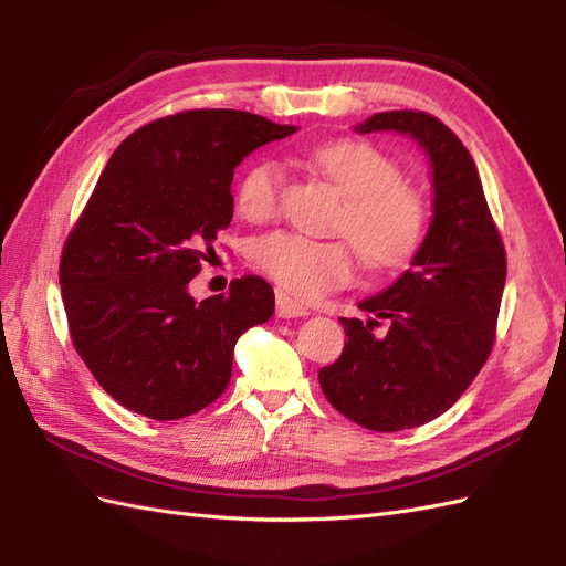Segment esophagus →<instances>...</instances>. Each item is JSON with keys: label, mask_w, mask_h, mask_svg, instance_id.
Segmentation results:
<instances>
[{"label": "esophagus", "mask_w": 566, "mask_h": 566, "mask_svg": "<svg viewBox=\"0 0 566 566\" xmlns=\"http://www.w3.org/2000/svg\"><path fill=\"white\" fill-rule=\"evenodd\" d=\"M276 316L280 318H302L308 316V308L296 304L294 298L286 296L284 292H276Z\"/></svg>", "instance_id": "esophagus-1"}]
</instances>
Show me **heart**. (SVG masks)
Returning a JSON list of instances; mask_svg holds the SVG:
<instances>
[{
  "label": "heart",
  "mask_w": 566,
  "mask_h": 566,
  "mask_svg": "<svg viewBox=\"0 0 566 566\" xmlns=\"http://www.w3.org/2000/svg\"><path fill=\"white\" fill-rule=\"evenodd\" d=\"M311 163L345 195L335 231L349 240H314L290 231L260 235L250 260L284 292L318 298L350 284L357 253L371 270L411 262L428 235L423 191L401 179V167L365 140L340 138L311 150ZM282 170L274 160L250 165L235 187V207L245 221H270L280 209Z\"/></svg>",
  "instance_id": "1"
}]
</instances>
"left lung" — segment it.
I'll list each match as a JSON object with an SVG mask.
<instances>
[{"instance_id": "obj_1", "label": "left lung", "mask_w": 566, "mask_h": 566, "mask_svg": "<svg viewBox=\"0 0 566 566\" xmlns=\"http://www.w3.org/2000/svg\"><path fill=\"white\" fill-rule=\"evenodd\" d=\"M355 130H396L418 140L436 191L411 268L389 290L359 302L369 321L340 318L343 355L318 371L323 394L345 418L396 432L442 416L484 367L496 340L506 250L472 155L440 118L381 112ZM379 319L390 323L384 336L374 333Z\"/></svg>"}]
</instances>
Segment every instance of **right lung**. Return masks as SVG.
Masks as SVG:
<instances>
[{
    "label": "right lung",
    "instance_id": "obj_1",
    "mask_svg": "<svg viewBox=\"0 0 566 566\" xmlns=\"http://www.w3.org/2000/svg\"><path fill=\"white\" fill-rule=\"evenodd\" d=\"M264 116L191 109L134 130L106 163L60 258L70 338L128 411L177 420L226 391L233 347L274 314L258 274L195 302L189 282L233 219V170L292 136Z\"/></svg>",
    "mask_w": 566,
    "mask_h": 566
}]
</instances>
